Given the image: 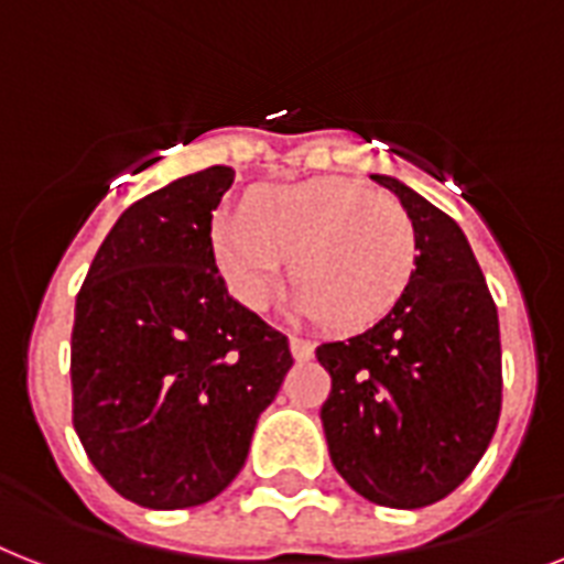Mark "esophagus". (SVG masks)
I'll return each instance as SVG.
<instances>
[{"instance_id": "1", "label": "esophagus", "mask_w": 564, "mask_h": 564, "mask_svg": "<svg viewBox=\"0 0 564 564\" xmlns=\"http://www.w3.org/2000/svg\"><path fill=\"white\" fill-rule=\"evenodd\" d=\"M290 350L292 356H295L297 361H306V359H313V341L304 336H290Z\"/></svg>"}]
</instances>
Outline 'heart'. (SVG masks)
I'll list each match as a JSON object with an SVG mask.
<instances>
[{"label": "heart", "instance_id": "1", "mask_svg": "<svg viewBox=\"0 0 564 564\" xmlns=\"http://www.w3.org/2000/svg\"><path fill=\"white\" fill-rule=\"evenodd\" d=\"M231 295L267 310L292 263L295 310L327 327L365 329L386 318L414 281L420 240L393 196L347 178L269 187L210 231Z\"/></svg>", "mask_w": 564, "mask_h": 564}]
</instances>
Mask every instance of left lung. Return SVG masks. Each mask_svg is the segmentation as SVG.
<instances>
[{
    "mask_svg": "<svg viewBox=\"0 0 564 564\" xmlns=\"http://www.w3.org/2000/svg\"><path fill=\"white\" fill-rule=\"evenodd\" d=\"M420 240L414 281L370 329L315 347L333 379L322 423L338 475L379 507L416 510L469 478L501 414L498 310L455 219L391 176Z\"/></svg>",
    "mask_w": 564,
    "mask_h": 564,
    "instance_id": "1",
    "label": "left lung"
}]
</instances>
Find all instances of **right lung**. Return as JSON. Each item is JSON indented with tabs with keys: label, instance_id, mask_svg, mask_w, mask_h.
<instances>
[{
	"label": "right lung",
	"instance_id": "obj_1",
	"mask_svg": "<svg viewBox=\"0 0 564 564\" xmlns=\"http://www.w3.org/2000/svg\"><path fill=\"white\" fill-rule=\"evenodd\" d=\"M214 164L123 210L77 292L72 423L104 480L150 510H185L237 478L292 368L290 338L228 295L210 210Z\"/></svg>",
	"mask_w": 564,
	"mask_h": 564
}]
</instances>
